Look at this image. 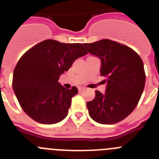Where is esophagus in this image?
Returning a JSON list of instances; mask_svg holds the SVG:
<instances>
[{
	"label": "esophagus",
	"mask_w": 159,
	"mask_h": 159,
	"mask_svg": "<svg viewBox=\"0 0 159 159\" xmlns=\"http://www.w3.org/2000/svg\"><path fill=\"white\" fill-rule=\"evenodd\" d=\"M78 90H79V91H84V90H85V87H80L78 88Z\"/></svg>",
	"instance_id": "obj_1"
}]
</instances>
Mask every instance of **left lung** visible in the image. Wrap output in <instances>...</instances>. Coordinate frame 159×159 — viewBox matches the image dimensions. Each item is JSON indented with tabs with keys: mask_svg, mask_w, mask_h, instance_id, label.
<instances>
[{
	"mask_svg": "<svg viewBox=\"0 0 159 159\" xmlns=\"http://www.w3.org/2000/svg\"><path fill=\"white\" fill-rule=\"evenodd\" d=\"M83 45L101 60L100 73L106 77V92L95 91L94 100L87 102L90 116L102 125L121 121L136 108L143 91L146 76L140 57L109 39Z\"/></svg>",
	"mask_w": 159,
	"mask_h": 159,
	"instance_id": "1",
	"label": "left lung"
}]
</instances>
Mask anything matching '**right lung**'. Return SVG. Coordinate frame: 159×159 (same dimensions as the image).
Instances as JSON below:
<instances>
[{"label": "right lung", "mask_w": 159, "mask_h": 159, "mask_svg": "<svg viewBox=\"0 0 159 159\" xmlns=\"http://www.w3.org/2000/svg\"><path fill=\"white\" fill-rule=\"evenodd\" d=\"M86 54L80 43L48 39L21 57L13 72L12 87L20 106L30 118L53 125L66 117L78 89H67L58 80L77 58Z\"/></svg>", "instance_id": "right-lung-1"}]
</instances>
